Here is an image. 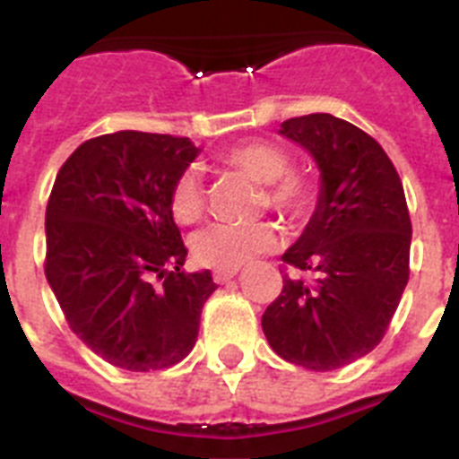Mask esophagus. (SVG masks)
I'll return each instance as SVG.
<instances>
[{"label": "esophagus", "instance_id": "esophagus-1", "mask_svg": "<svg viewBox=\"0 0 459 459\" xmlns=\"http://www.w3.org/2000/svg\"><path fill=\"white\" fill-rule=\"evenodd\" d=\"M238 269H230V271H213V282H218V285H225V282H230L232 278H237Z\"/></svg>", "mask_w": 459, "mask_h": 459}]
</instances>
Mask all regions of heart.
Segmentation results:
<instances>
[{
    "label": "heart",
    "instance_id": "1",
    "mask_svg": "<svg viewBox=\"0 0 459 459\" xmlns=\"http://www.w3.org/2000/svg\"><path fill=\"white\" fill-rule=\"evenodd\" d=\"M221 160L230 168L246 172L250 179L264 184L262 204L280 213L290 222L306 221L319 197V184L312 174L291 168V158L285 149L269 140L238 142L221 152ZM172 216L190 225L204 213V184L200 172L186 168L177 174L169 190ZM282 237L273 222H250V225H211L193 238V257L200 266L216 271L238 269L257 255L280 248Z\"/></svg>",
    "mask_w": 459,
    "mask_h": 459
}]
</instances>
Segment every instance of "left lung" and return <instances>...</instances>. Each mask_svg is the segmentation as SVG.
Masks as SVG:
<instances>
[{"label": "left lung", "instance_id": "obj_1", "mask_svg": "<svg viewBox=\"0 0 459 459\" xmlns=\"http://www.w3.org/2000/svg\"><path fill=\"white\" fill-rule=\"evenodd\" d=\"M315 156L322 195L301 238L282 255V291L262 328L280 359L338 370L372 351L409 280L411 218L395 165L375 137L333 115L282 121Z\"/></svg>", "mask_w": 459, "mask_h": 459}]
</instances>
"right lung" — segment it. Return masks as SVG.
Listing matches in <instances>:
<instances>
[{
    "label": "right lung",
    "mask_w": 459,
    "mask_h": 459,
    "mask_svg": "<svg viewBox=\"0 0 459 459\" xmlns=\"http://www.w3.org/2000/svg\"><path fill=\"white\" fill-rule=\"evenodd\" d=\"M197 156L188 137L119 131L82 142L46 209V278L93 354L131 372L190 354L216 282L188 273L169 190Z\"/></svg>",
    "instance_id": "1"
}]
</instances>
